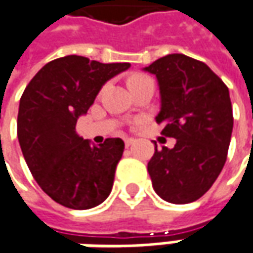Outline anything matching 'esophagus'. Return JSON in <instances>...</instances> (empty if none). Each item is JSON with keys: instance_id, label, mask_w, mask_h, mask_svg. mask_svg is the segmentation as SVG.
<instances>
[{"instance_id": "obj_1", "label": "esophagus", "mask_w": 253, "mask_h": 253, "mask_svg": "<svg viewBox=\"0 0 253 253\" xmlns=\"http://www.w3.org/2000/svg\"><path fill=\"white\" fill-rule=\"evenodd\" d=\"M133 143H134V138H131V137H126V138H125V145H126V147H130Z\"/></svg>"}]
</instances>
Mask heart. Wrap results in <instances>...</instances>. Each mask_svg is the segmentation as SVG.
Returning a JSON list of instances; mask_svg holds the SVG:
<instances>
[{
  "label": "heart",
  "instance_id": "heart-1",
  "mask_svg": "<svg viewBox=\"0 0 253 253\" xmlns=\"http://www.w3.org/2000/svg\"><path fill=\"white\" fill-rule=\"evenodd\" d=\"M145 78H147V77H144V75H134V77L130 78L128 83H131V81H140V80H145Z\"/></svg>",
  "mask_w": 253,
  "mask_h": 253
}]
</instances>
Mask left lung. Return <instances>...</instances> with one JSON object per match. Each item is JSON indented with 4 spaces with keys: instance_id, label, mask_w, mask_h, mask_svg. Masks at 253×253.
Segmentation results:
<instances>
[{
    "instance_id": "8db88e82",
    "label": "left lung",
    "mask_w": 253,
    "mask_h": 253,
    "mask_svg": "<svg viewBox=\"0 0 253 253\" xmlns=\"http://www.w3.org/2000/svg\"><path fill=\"white\" fill-rule=\"evenodd\" d=\"M144 71L158 81L161 134L176 138L173 148L154 143V190L165 202L192 203L211 187L227 160L234 126L230 92L205 63L185 54L161 57Z\"/></svg>"
}]
</instances>
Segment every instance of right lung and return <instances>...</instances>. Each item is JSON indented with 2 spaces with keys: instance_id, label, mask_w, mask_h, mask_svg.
<instances>
[{
  "instance_id": "obj_1",
  "label": "right lung",
  "mask_w": 253,
  "mask_h": 253,
  "mask_svg": "<svg viewBox=\"0 0 253 253\" xmlns=\"http://www.w3.org/2000/svg\"><path fill=\"white\" fill-rule=\"evenodd\" d=\"M128 67L66 56L47 63L25 88L18 112L21 150L33 178L58 205L86 210L109 196L125 143L106 138L96 147L75 126L105 83Z\"/></svg>"
}]
</instances>
